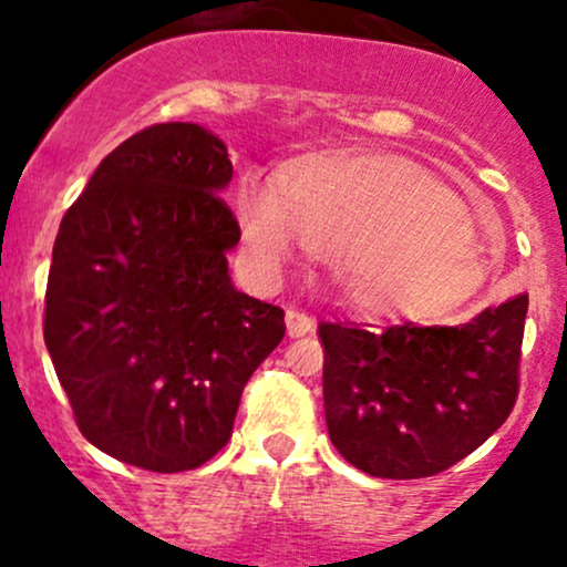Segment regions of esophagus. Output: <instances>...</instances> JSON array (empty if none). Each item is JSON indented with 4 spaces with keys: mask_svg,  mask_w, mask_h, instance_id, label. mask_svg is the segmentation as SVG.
Here are the masks:
<instances>
[{
    "mask_svg": "<svg viewBox=\"0 0 567 567\" xmlns=\"http://www.w3.org/2000/svg\"><path fill=\"white\" fill-rule=\"evenodd\" d=\"M285 326H288L290 337H307V333L315 331V320L307 312H299V309H288Z\"/></svg>",
    "mask_w": 567,
    "mask_h": 567,
    "instance_id": "obj_1",
    "label": "esophagus"
}]
</instances>
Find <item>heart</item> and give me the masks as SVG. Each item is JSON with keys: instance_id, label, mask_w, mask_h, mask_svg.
I'll return each mask as SVG.
<instances>
[{"instance_id": "obj_1", "label": "heart", "mask_w": 567, "mask_h": 567, "mask_svg": "<svg viewBox=\"0 0 567 567\" xmlns=\"http://www.w3.org/2000/svg\"><path fill=\"white\" fill-rule=\"evenodd\" d=\"M249 247L279 264L303 244L329 260L350 303L374 318L443 320L486 282L467 208L419 165L385 154H315L279 193L249 176L238 189Z\"/></svg>"}]
</instances>
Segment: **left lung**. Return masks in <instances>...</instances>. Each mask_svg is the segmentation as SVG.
I'll list each match as a JSON object with an SVG mask.
<instances>
[{"mask_svg": "<svg viewBox=\"0 0 567 567\" xmlns=\"http://www.w3.org/2000/svg\"><path fill=\"white\" fill-rule=\"evenodd\" d=\"M527 293L462 326L383 333L320 323L323 404L333 449L374 478H429L473 454L519 393Z\"/></svg>", "mask_w": 567, "mask_h": 567, "instance_id": "left-lung-1", "label": "left lung"}]
</instances>
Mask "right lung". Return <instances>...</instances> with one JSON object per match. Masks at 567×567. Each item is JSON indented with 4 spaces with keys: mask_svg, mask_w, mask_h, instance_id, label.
Masks as SVG:
<instances>
[{
    "mask_svg": "<svg viewBox=\"0 0 567 567\" xmlns=\"http://www.w3.org/2000/svg\"><path fill=\"white\" fill-rule=\"evenodd\" d=\"M230 178L206 127L152 124L97 165L53 241L43 337L75 424L152 473L228 443L244 385L285 337L282 309L230 282Z\"/></svg>",
    "mask_w": 567,
    "mask_h": 567,
    "instance_id": "obj_1",
    "label": "right lung"
}]
</instances>
